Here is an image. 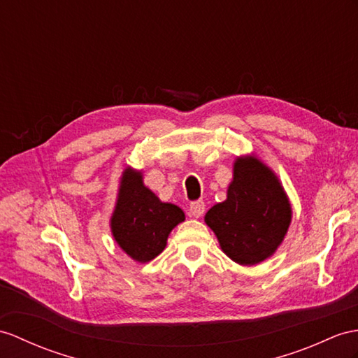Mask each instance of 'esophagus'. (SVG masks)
I'll return each mask as SVG.
<instances>
[{
	"mask_svg": "<svg viewBox=\"0 0 358 358\" xmlns=\"http://www.w3.org/2000/svg\"><path fill=\"white\" fill-rule=\"evenodd\" d=\"M205 213V203L203 202H193L189 205V214L196 217V219H199V217H202Z\"/></svg>",
	"mask_w": 358,
	"mask_h": 358,
	"instance_id": "obj_1",
	"label": "esophagus"
}]
</instances>
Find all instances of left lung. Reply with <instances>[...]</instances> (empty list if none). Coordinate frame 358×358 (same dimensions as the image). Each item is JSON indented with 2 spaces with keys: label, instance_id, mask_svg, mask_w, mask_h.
Listing matches in <instances>:
<instances>
[{
  "label": "left lung",
  "instance_id": "obj_1",
  "mask_svg": "<svg viewBox=\"0 0 358 358\" xmlns=\"http://www.w3.org/2000/svg\"><path fill=\"white\" fill-rule=\"evenodd\" d=\"M292 203L276 173L255 155L237 156L226 200L205 214L222 250L235 263L255 266L281 246Z\"/></svg>",
  "mask_w": 358,
  "mask_h": 358
}]
</instances>
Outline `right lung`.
Returning a JSON list of instances; mask_svg holds the SVG:
<instances>
[{"instance_id":"add662e5","label":"right lung","mask_w":358,"mask_h":358,"mask_svg":"<svg viewBox=\"0 0 358 358\" xmlns=\"http://www.w3.org/2000/svg\"><path fill=\"white\" fill-rule=\"evenodd\" d=\"M185 220L182 209L144 185L143 171L127 167L120 178L117 202L110 215L113 240L136 263H149L167 246L170 232Z\"/></svg>"}]
</instances>
